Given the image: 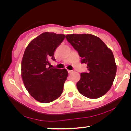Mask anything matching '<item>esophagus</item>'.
Returning a JSON list of instances; mask_svg holds the SVG:
<instances>
[{
    "mask_svg": "<svg viewBox=\"0 0 131 131\" xmlns=\"http://www.w3.org/2000/svg\"><path fill=\"white\" fill-rule=\"evenodd\" d=\"M67 71L69 74H70V73H72L73 72V70H68Z\"/></svg>",
    "mask_w": 131,
    "mask_h": 131,
    "instance_id": "obj_1",
    "label": "esophagus"
}]
</instances>
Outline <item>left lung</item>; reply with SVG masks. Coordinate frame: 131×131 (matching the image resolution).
<instances>
[{
    "label": "left lung",
    "instance_id": "obj_1",
    "mask_svg": "<svg viewBox=\"0 0 131 131\" xmlns=\"http://www.w3.org/2000/svg\"><path fill=\"white\" fill-rule=\"evenodd\" d=\"M66 39L87 64L88 72L81 73L76 84L84 96L96 99L103 96L112 86L117 67L112 51L99 37L91 34H71Z\"/></svg>",
    "mask_w": 131,
    "mask_h": 131
}]
</instances>
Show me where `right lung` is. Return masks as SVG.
<instances>
[{
    "mask_svg": "<svg viewBox=\"0 0 131 131\" xmlns=\"http://www.w3.org/2000/svg\"><path fill=\"white\" fill-rule=\"evenodd\" d=\"M65 36L62 34L43 33L34 39L24 51L21 63L23 83L32 97L41 103L54 101L63 91L67 70L48 66L49 60L55 61V51Z\"/></svg>",
    "mask_w": 131,
    "mask_h": 131,
    "instance_id": "1",
    "label": "right lung"
}]
</instances>
